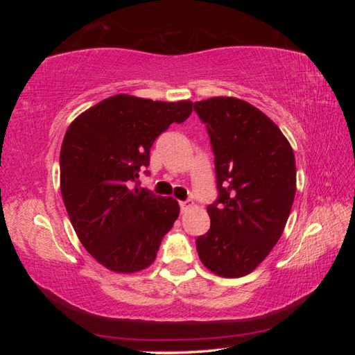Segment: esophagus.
Listing matches in <instances>:
<instances>
[{"instance_id": "1", "label": "esophagus", "mask_w": 355, "mask_h": 355, "mask_svg": "<svg viewBox=\"0 0 355 355\" xmlns=\"http://www.w3.org/2000/svg\"><path fill=\"white\" fill-rule=\"evenodd\" d=\"M188 208H189L188 202H180V209H182V213H184Z\"/></svg>"}]
</instances>
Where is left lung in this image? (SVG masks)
Segmentation results:
<instances>
[{
  "mask_svg": "<svg viewBox=\"0 0 355 355\" xmlns=\"http://www.w3.org/2000/svg\"><path fill=\"white\" fill-rule=\"evenodd\" d=\"M214 155L218 199L209 230L196 239L202 263L222 277H243L277 244L296 194V161L271 119L232 97L196 101Z\"/></svg>",
  "mask_w": 355,
  "mask_h": 355,
  "instance_id": "left-lung-1",
  "label": "left lung"
}]
</instances>
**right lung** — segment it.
I'll return each mask as SVG.
<instances>
[{
  "instance_id": "right-lung-1",
  "label": "right lung",
  "mask_w": 355,
  "mask_h": 355,
  "mask_svg": "<svg viewBox=\"0 0 355 355\" xmlns=\"http://www.w3.org/2000/svg\"><path fill=\"white\" fill-rule=\"evenodd\" d=\"M191 101L114 95L76 117L59 156L64 205L78 238L105 268L136 272L155 261L178 218L172 197L139 188L156 137L191 116Z\"/></svg>"
}]
</instances>
